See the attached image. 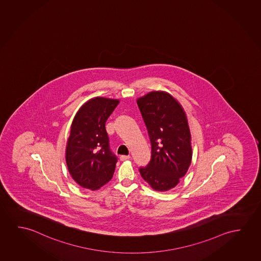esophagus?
I'll return each instance as SVG.
<instances>
[{
	"label": "esophagus",
	"instance_id": "obj_1",
	"mask_svg": "<svg viewBox=\"0 0 261 261\" xmlns=\"http://www.w3.org/2000/svg\"><path fill=\"white\" fill-rule=\"evenodd\" d=\"M119 158H120L121 161H126L129 160L131 157L129 156V155H121Z\"/></svg>",
	"mask_w": 261,
	"mask_h": 261
}]
</instances>
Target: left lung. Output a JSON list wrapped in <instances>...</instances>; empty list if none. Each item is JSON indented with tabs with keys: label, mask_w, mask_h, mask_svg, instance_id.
<instances>
[{
	"label": "left lung",
	"mask_w": 261,
	"mask_h": 261,
	"mask_svg": "<svg viewBox=\"0 0 261 261\" xmlns=\"http://www.w3.org/2000/svg\"><path fill=\"white\" fill-rule=\"evenodd\" d=\"M152 145L151 160L139 172L155 191L175 187L192 162L191 133L185 110L164 91H152L137 99Z\"/></svg>",
	"instance_id": "8db88e82"
}]
</instances>
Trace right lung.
Here are the masks:
<instances>
[{
	"label": "right lung",
	"instance_id": "obj_1",
	"mask_svg": "<svg viewBox=\"0 0 261 261\" xmlns=\"http://www.w3.org/2000/svg\"><path fill=\"white\" fill-rule=\"evenodd\" d=\"M119 103L94 97L73 119L66 147V163L73 180L83 188L97 190L113 177L117 157L111 152L106 122Z\"/></svg>",
	"mask_w": 261,
	"mask_h": 261
}]
</instances>
